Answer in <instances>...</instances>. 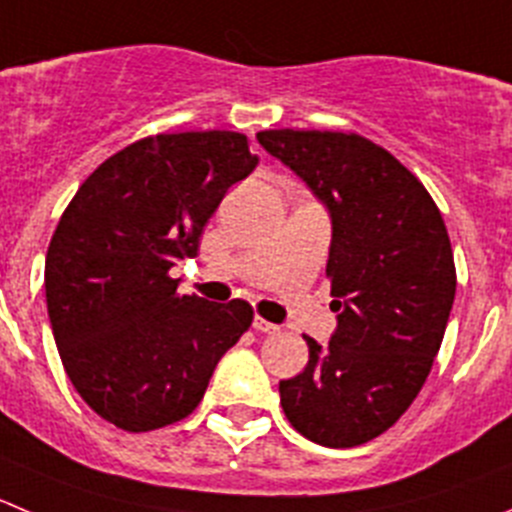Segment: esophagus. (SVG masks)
<instances>
[{
	"label": "esophagus",
	"mask_w": 512,
	"mask_h": 512,
	"mask_svg": "<svg viewBox=\"0 0 512 512\" xmlns=\"http://www.w3.org/2000/svg\"><path fill=\"white\" fill-rule=\"evenodd\" d=\"M253 329H256V332H261V334H276V332H279V326L271 324V321H266V319H261V316H256V319H253Z\"/></svg>",
	"instance_id": "1"
}]
</instances>
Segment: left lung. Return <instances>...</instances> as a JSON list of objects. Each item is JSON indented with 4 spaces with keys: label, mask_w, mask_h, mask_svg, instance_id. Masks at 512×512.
Wrapping results in <instances>:
<instances>
[{
    "label": "left lung",
    "mask_w": 512,
    "mask_h": 512,
    "mask_svg": "<svg viewBox=\"0 0 512 512\" xmlns=\"http://www.w3.org/2000/svg\"><path fill=\"white\" fill-rule=\"evenodd\" d=\"M332 221L326 276L339 311L329 344L304 337V372L281 379L286 420L324 447H357L405 415L440 352L455 301L450 236L435 201L362 135L264 130Z\"/></svg>",
    "instance_id": "obj_1"
}]
</instances>
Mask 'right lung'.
Here are the masks:
<instances>
[{"label":"right lung","mask_w":512,"mask_h":512,"mask_svg":"<svg viewBox=\"0 0 512 512\" xmlns=\"http://www.w3.org/2000/svg\"><path fill=\"white\" fill-rule=\"evenodd\" d=\"M259 155L228 130L138 140L75 193L47 248L45 291L62 364L87 405L148 432L191 415L218 359L251 326L246 301L180 296L168 271Z\"/></svg>","instance_id":"add662e5"}]
</instances>
